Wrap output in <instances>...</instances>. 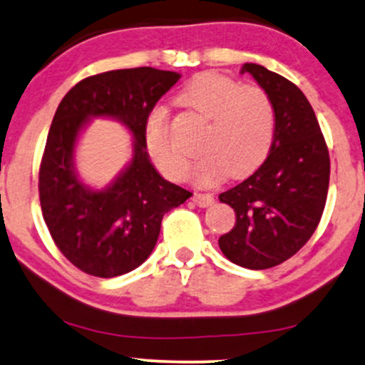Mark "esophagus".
<instances>
[{"instance_id": "esophagus-1", "label": "esophagus", "mask_w": 365, "mask_h": 365, "mask_svg": "<svg viewBox=\"0 0 365 365\" xmlns=\"http://www.w3.org/2000/svg\"><path fill=\"white\" fill-rule=\"evenodd\" d=\"M192 201H195V205L200 206V208H206V206H210V205L215 203V197H213V195H205V192H195V195H192Z\"/></svg>"}]
</instances>
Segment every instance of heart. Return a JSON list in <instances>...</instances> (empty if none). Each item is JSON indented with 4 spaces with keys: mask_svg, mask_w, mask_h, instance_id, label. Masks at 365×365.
<instances>
[{
    "mask_svg": "<svg viewBox=\"0 0 365 365\" xmlns=\"http://www.w3.org/2000/svg\"><path fill=\"white\" fill-rule=\"evenodd\" d=\"M179 105L208 120L195 168L203 186L255 173L267 159L276 135V110L259 86H242L227 76L203 73L192 78L178 96ZM147 154L162 174L182 179L190 173V157L174 140L164 108L150 110L143 123Z\"/></svg>",
    "mask_w": 365,
    "mask_h": 365,
    "instance_id": "heart-1",
    "label": "heart"
}]
</instances>
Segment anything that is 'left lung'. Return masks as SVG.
<instances>
[{"label":"left lung","instance_id":"1","mask_svg":"<svg viewBox=\"0 0 365 365\" xmlns=\"http://www.w3.org/2000/svg\"><path fill=\"white\" fill-rule=\"evenodd\" d=\"M271 96L276 135L264 164L220 195L235 211V227L220 237L225 257L242 267L282 264L312 238L325 210L330 155L312 105L301 89L259 64H244Z\"/></svg>","mask_w":365,"mask_h":365}]
</instances>
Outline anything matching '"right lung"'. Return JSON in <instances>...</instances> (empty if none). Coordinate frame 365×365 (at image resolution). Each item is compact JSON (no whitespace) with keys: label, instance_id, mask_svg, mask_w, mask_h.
I'll list each match as a JSON object with an SVG mask.
<instances>
[{"label":"right lung","instance_id":"right-lung-1","mask_svg":"<svg viewBox=\"0 0 365 365\" xmlns=\"http://www.w3.org/2000/svg\"><path fill=\"white\" fill-rule=\"evenodd\" d=\"M179 78L154 67L89 76L53 115L40 162V206L58 250L89 276L116 277L145 262L162 217L192 196L157 173L143 143L147 115ZM98 115L121 120L134 135L133 160L101 192L86 187L73 169L80 130Z\"/></svg>","mask_w":365,"mask_h":365}]
</instances>
